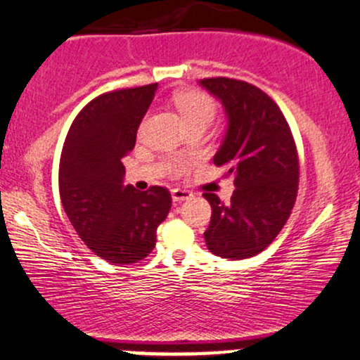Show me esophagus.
Instances as JSON below:
<instances>
[{
    "mask_svg": "<svg viewBox=\"0 0 360 360\" xmlns=\"http://www.w3.org/2000/svg\"><path fill=\"white\" fill-rule=\"evenodd\" d=\"M171 196H172V201L174 202H183V201H188V199L193 198V194L189 191H186V189H172L171 191Z\"/></svg>",
    "mask_w": 360,
    "mask_h": 360,
    "instance_id": "obj_1",
    "label": "esophagus"
}]
</instances>
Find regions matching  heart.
<instances>
[{"label":"heart","instance_id":"obj_1","mask_svg":"<svg viewBox=\"0 0 360 360\" xmlns=\"http://www.w3.org/2000/svg\"><path fill=\"white\" fill-rule=\"evenodd\" d=\"M174 102L186 124L199 122V120L210 124L213 120L216 105L213 98L207 97L206 94L188 90V92L177 94Z\"/></svg>","mask_w":360,"mask_h":360}]
</instances>
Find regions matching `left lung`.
<instances>
[{
	"label": "left lung",
	"mask_w": 360,
	"mask_h": 360,
	"mask_svg": "<svg viewBox=\"0 0 360 360\" xmlns=\"http://www.w3.org/2000/svg\"><path fill=\"white\" fill-rule=\"evenodd\" d=\"M199 85L226 114V132L213 162L235 177L236 188L229 205L205 194L213 210L206 246L216 257L251 258L275 240L295 205V142L278 105L255 85L224 77Z\"/></svg>",
	"instance_id": "8db88e82"
}]
</instances>
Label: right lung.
I'll list each match as a JSON object with an SVG mask.
<instances>
[{"instance_id": "right-lung-1", "label": "right lung", "mask_w": 360, "mask_h": 360, "mask_svg": "<svg viewBox=\"0 0 360 360\" xmlns=\"http://www.w3.org/2000/svg\"><path fill=\"white\" fill-rule=\"evenodd\" d=\"M155 90L150 84L94 98L73 120L60 158L65 213L82 241L114 265L144 259L171 210V194L161 186L144 193L125 186L120 162L136 146Z\"/></svg>"}]
</instances>
